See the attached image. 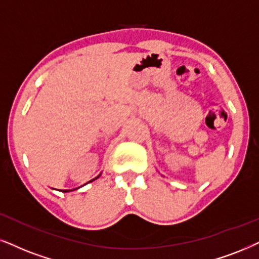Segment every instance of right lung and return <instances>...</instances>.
<instances>
[{"instance_id":"add662e5","label":"right lung","mask_w":259,"mask_h":259,"mask_svg":"<svg viewBox=\"0 0 259 259\" xmlns=\"http://www.w3.org/2000/svg\"><path fill=\"white\" fill-rule=\"evenodd\" d=\"M100 175H101V173H100ZM100 175H99V176H98V177H96V178H94V179H92V181H90V182H87V183H86V184H88V183H91V182H93V181H96V179H98V178H99V177H100ZM86 184H84V185H86ZM76 189H78V188H76ZM76 189H73V190H76ZM73 190H62V191H63V192H69V191H73Z\"/></svg>"}]
</instances>
